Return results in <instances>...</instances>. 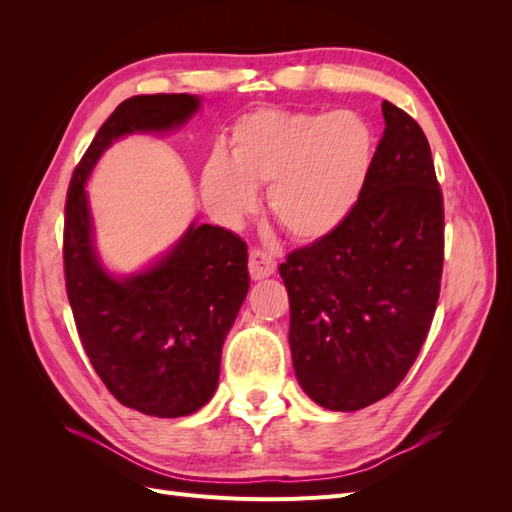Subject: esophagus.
<instances>
[{"instance_id": "esophagus-1", "label": "esophagus", "mask_w": 512, "mask_h": 512, "mask_svg": "<svg viewBox=\"0 0 512 512\" xmlns=\"http://www.w3.org/2000/svg\"><path fill=\"white\" fill-rule=\"evenodd\" d=\"M275 267H277V262H275L273 254H269L267 250H260V247H256V250L250 252V275H252V280H262V277L273 275Z\"/></svg>"}]
</instances>
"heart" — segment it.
I'll use <instances>...</instances> for the list:
<instances>
[{"mask_svg": "<svg viewBox=\"0 0 512 512\" xmlns=\"http://www.w3.org/2000/svg\"><path fill=\"white\" fill-rule=\"evenodd\" d=\"M374 162V132L354 111L260 108L235 121L228 160L213 153L203 196L226 222L254 207L269 183V211L290 237L316 241L342 226L359 205Z\"/></svg>", "mask_w": 512, "mask_h": 512, "instance_id": "heart-1", "label": "heart"}]
</instances>
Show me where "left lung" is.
Wrapping results in <instances>:
<instances>
[{
	"instance_id": "obj_1",
	"label": "left lung",
	"mask_w": 512,
	"mask_h": 512,
	"mask_svg": "<svg viewBox=\"0 0 512 512\" xmlns=\"http://www.w3.org/2000/svg\"><path fill=\"white\" fill-rule=\"evenodd\" d=\"M384 134L359 205L286 256L294 374L318 406L367 408L421 352L440 299L444 200L421 126L382 102Z\"/></svg>"
}]
</instances>
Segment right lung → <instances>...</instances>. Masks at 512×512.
I'll use <instances>...</instances> for the list:
<instances>
[{"mask_svg": "<svg viewBox=\"0 0 512 512\" xmlns=\"http://www.w3.org/2000/svg\"><path fill=\"white\" fill-rule=\"evenodd\" d=\"M196 108L188 94L123 100L76 164L66 194L64 275L81 344L119 404L160 418L188 416L213 397L226 333L250 288L247 245L222 226L192 224L156 267L115 280L91 245L85 181L115 138L181 126Z\"/></svg>", "mask_w": 512, "mask_h": 512, "instance_id": "obj_1", "label": "right lung"}]
</instances>
